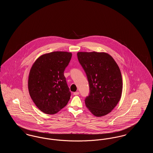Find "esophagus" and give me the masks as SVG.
Segmentation results:
<instances>
[{
    "label": "esophagus",
    "instance_id": "34e87169",
    "mask_svg": "<svg viewBox=\"0 0 153 153\" xmlns=\"http://www.w3.org/2000/svg\"><path fill=\"white\" fill-rule=\"evenodd\" d=\"M73 95H79V92H75L73 93Z\"/></svg>",
    "mask_w": 153,
    "mask_h": 153
}]
</instances>
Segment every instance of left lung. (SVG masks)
I'll use <instances>...</instances> for the list:
<instances>
[{"mask_svg":"<svg viewBox=\"0 0 153 153\" xmlns=\"http://www.w3.org/2000/svg\"><path fill=\"white\" fill-rule=\"evenodd\" d=\"M77 58L87 76L90 93L85 105L96 117L106 115L119 102L123 82L114 59L104 52H78Z\"/></svg>","mask_w":153,"mask_h":153,"instance_id":"8db88e82","label":"left lung"}]
</instances>
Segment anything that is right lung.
<instances>
[{
	"mask_svg": "<svg viewBox=\"0 0 153 153\" xmlns=\"http://www.w3.org/2000/svg\"><path fill=\"white\" fill-rule=\"evenodd\" d=\"M72 53L53 51L37 58L31 68L28 89L38 109L46 114L57 113L69 102L71 93L64 72Z\"/></svg>",
	"mask_w": 153,
	"mask_h": 153,
	"instance_id": "add662e5",
	"label": "right lung"
}]
</instances>
